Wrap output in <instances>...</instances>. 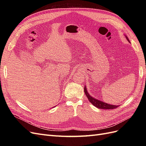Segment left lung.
Here are the masks:
<instances>
[{
    "instance_id": "1",
    "label": "left lung",
    "mask_w": 146,
    "mask_h": 146,
    "mask_svg": "<svg viewBox=\"0 0 146 146\" xmlns=\"http://www.w3.org/2000/svg\"><path fill=\"white\" fill-rule=\"evenodd\" d=\"M125 38L127 39V41L129 42H130L129 41V39L128 38V37L127 36H125ZM84 91H85V93L88 98V99L89 100V101L92 105L95 106V107L97 108H101V109H114V108H116L118 107L119 106V105H114L108 104L104 102H102V101H101L100 100H98V99L93 98V97H92L89 93H88V91H87L86 86H85V88H84Z\"/></svg>"
}]
</instances>
